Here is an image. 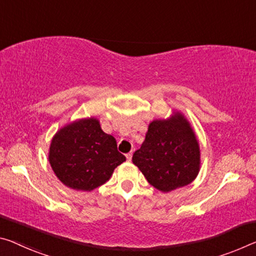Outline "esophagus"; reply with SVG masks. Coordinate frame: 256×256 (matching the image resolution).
<instances>
[{"mask_svg":"<svg viewBox=\"0 0 256 256\" xmlns=\"http://www.w3.org/2000/svg\"><path fill=\"white\" fill-rule=\"evenodd\" d=\"M126 158H128V162H131V160H132V152H128V154H126Z\"/></svg>","mask_w":256,"mask_h":256,"instance_id":"34e87169","label":"esophagus"}]
</instances>
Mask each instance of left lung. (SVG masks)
<instances>
[{"instance_id":"1","label":"left lung","mask_w":256,"mask_h":256,"mask_svg":"<svg viewBox=\"0 0 256 256\" xmlns=\"http://www.w3.org/2000/svg\"><path fill=\"white\" fill-rule=\"evenodd\" d=\"M133 164L150 184L160 192L189 184L200 171V146L184 116L150 123L141 148L134 152Z\"/></svg>"}]
</instances>
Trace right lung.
Instances as JSON below:
<instances>
[{
  "label": "right lung",
  "mask_w": 256,
  "mask_h": 256,
  "mask_svg": "<svg viewBox=\"0 0 256 256\" xmlns=\"http://www.w3.org/2000/svg\"><path fill=\"white\" fill-rule=\"evenodd\" d=\"M51 168L70 188L90 190L106 184L126 158L115 138L104 133L96 118L67 125L54 136L48 155Z\"/></svg>",
  "instance_id": "obj_1"
}]
</instances>
